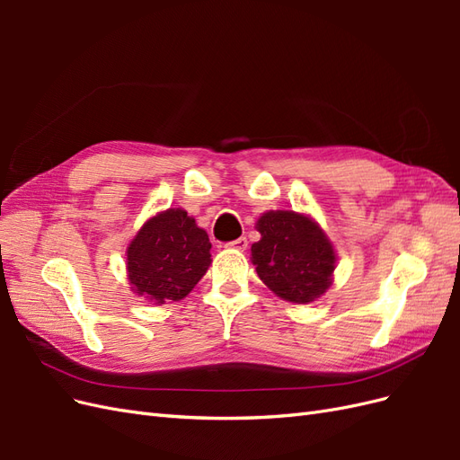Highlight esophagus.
I'll use <instances>...</instances> for the list:
<instances>
[{
  "label": "esophagus",
  "instance_id": "1",
  "mask_svg": "<svg viewBox=\"0 0 460 460\" xmlns=\"http://www.w3.org/2000/svg\"><path fill=\"white\" fill-rule=\"evenodd\" d=\"M228 247H232V249H238V252H245V249H247V238H238V240H234V242H230V243H228Z\"/></svg>",
  "mask_w": 460,
  "mask_h": 460
}]
</instances>
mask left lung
<instances>
[{
    "label": "left lung",
    "mask_w": 460,
    "mask_h": 460,
    "mask_svg": "<svg viewBox=\"0 0 460 460\" xmlns=\"http://www.w3.org/2000/svg\"><path fill=\"white\" fill-rule=\"evenodd\" d=\"M261 240L252 245L257 274L289 303H313L326 294L336 253L324 230L296 211H269L257 220Z\"/></svg>",
    "instance_id": "obj_1"
}]
</instances>
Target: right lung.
I'll return each instance as SVG.
<instances>
[{
    "mask_svg": "<svg viewBox=\"0 0 460 460\" xmlns=\"http://www.w3.org/2000/svg\"><path fill=\"white\" fill-rule=\"evenodd\" d=\"M211 242L184 208H166L137 230L127 249L132 291L155 305L184 299L211 264Z\"/></svg>",
    "mask_w": 460,
    "mask_h": 460,
    "instance_id": "1",
    "label": "right lung"
}]
</instances>
